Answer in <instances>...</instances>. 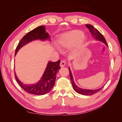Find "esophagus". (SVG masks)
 <instances>
[{
  "label": "esophagus",
  "mask_w": 122,
  "mask_h": 122,
  "mask_svg": "<svg viewBox=\"0 0 122 122\" xmlns=\"http://www.w3.org/2000/svg\"><path fill=\"white\" fill-rule=\"evenodd\" d=\"M66 61H61V63H60V66L61 67H63L66 65Z\"/></svg>",
  "instance_id": "esophagus-1"
}]
</instances>
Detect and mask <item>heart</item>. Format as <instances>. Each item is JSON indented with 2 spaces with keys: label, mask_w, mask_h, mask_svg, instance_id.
Returning <instances> with one entry per match:
<instances>
[{
  "label": "heart",
  "mask_w": 122,
  "mask_h": 122,
  "mask_svg": "<svg viewBox=\"0 0 122 122\" xmlns=\"http://www.w3.org/2000/svg\"><path fill=\"white\" fill-rule=\"evenodd\" d=\"M87 40V36L82 34L79 30H72L61 34L57 40L58 47L62 49H68L71 47L75 43L80 46Z\"/></svg>",
  "instance_id": "heart-1"
}]
</instances>
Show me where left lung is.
<instances>
[{"label":"left lung","mask_w":122,"mask_h":122,"mask_svg":"<svg viewBox=\"0 0 122 122\" xmlns=\"http://www.w3.org/2000/svg\"><path fill=\"white\" fill-rule=\"evenodd\" d=\"M86 27L89 29L90 31L91 32L92 35L93 36L94 39H95L96 40L102 42L103 43L105 44V45L108 47L107 44L106 43L105 39L104 38V36H103L101 34V33L99 32V31H98L96 28H95L93 25H92L91 24H86ZM69 72H70V79H71V80L73 87L74 88V90L77 93H78L79 94H81L82 95H92L97 93V92H98L99 91H100L103 87V86H103L100 88H97V89H94V90L86 89V88H81L77 86L75 84L74 81L72 73L71 72V70H70V67L69 68Z\"/></svg>","instance_id":"1"}]
</instances>
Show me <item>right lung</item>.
<instances>
[{"label": "right lung", "mask_w": 122, "mask_h": 122, "mask_svg": "<svg viewBox=\"0 0 122 122\" xmlns=\"http://www.w3.org/2000/svg\"><path fill=\"white\" fill-rule=\"evenodd\" d=\"M41 40L42 41H51L50 36L46 32L45 26H40L28 32L21 39L16 49L15 56L22 47L33 41ZM61 61L56 62H48L46 68L40 80L35 84H24L18 79L15 72L16 80L18 83L27 93L36 95H43L51 90L54 86L56 74L61 69L60 66Z\"/></svg>", "instance_id": "right-lung-1"}]
</instances>
